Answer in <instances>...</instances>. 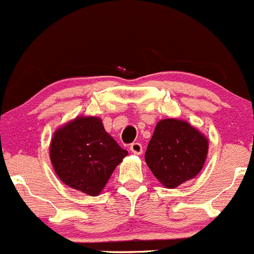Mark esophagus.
Listing matches in <instances>:
<instances>
[{"label":"esophagus","mask_w":254,"mask_h":254,"mask_svg":"<svg viewBox=\"0 0 254 254\" xmlns=\"http://www.w3.org/2000/svg\"><path fill=\"white\" fill-rule=\"evenodd\" d=\"M129 149H131L132 153L134 154H142V152H143V148H142V144L138 143V142H133V143L131 144V147H129Z\"/></svg>","instance_id":"1"}]
</instances>
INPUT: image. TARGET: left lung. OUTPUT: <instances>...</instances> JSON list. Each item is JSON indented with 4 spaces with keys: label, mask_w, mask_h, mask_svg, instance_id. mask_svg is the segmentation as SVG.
<instances>
[{
    "label": "left lung",
    "mask_w": 254,
    "mask_h": 254,
    "mask_svg": "<svg viewBox=\"0 0 254 254\" xmlns=\"http://www.w3.org/2000/svg\"><path fill=\"white\" fill-rule=\"evenodd\" d=\"M208 139L182 120L166 118L156 125L144 159L166 188H176L194 178L203 168Z\"/></svg>",
    "instance_id": "8db88e82"
}]
</instances>
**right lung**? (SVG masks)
I'll list each match as a JSON object with an SVG mask.
<instances>
[{
    "label": "right lung",
    "instance_id": "obj_1",
    "mask_svg": "<svg viewBox=\"0 0 254 254\" xmlns=\"http://www.w3.org/2000/svg\"><path fill=\"white\" fill-rule=\"evenodd\" d=\"M128 154L106 132L101 118L79 116L56 129L50 144L53 170L73 190L100 194Z\"/></svg>",
    "mask_w": 254,
    "mask_h": 254
}]
</instances>
